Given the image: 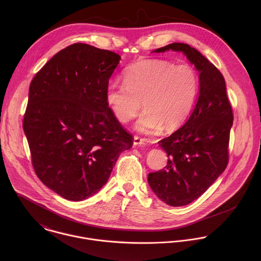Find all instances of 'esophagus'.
<instances>
[{
    "label": "esophagus",
    "instance_id": "esophagus-1",
    "mask_svg": "<svg viewBox=\"0 0 261 261\" xmlns=\"http://www.w3.org/2000/svg\"><path fill=\"white\" fill-rule=\"evenodd\" d=\"M145 142H146V141H145L144 139H142V138H140V137H138V136H135V137H134V145H135V146L144 145Z\"/></svg>",
    "mask_w": 261,
    "mask_h": 261
}]
</instances>
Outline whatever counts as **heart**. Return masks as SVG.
I'll list each match as a JSON object with an SVG mask.
<instances>
[{
    "instance_id": "heart-1",
    "label": "heart",
    "mask_w": 261,
    "mask_h": 261,
    "mask_svg": "<svg viewBox=\"0 0 261 261\" xmlns=\"http://www.w3.org/2000/svg\"><path fill=\"white\" fill-rule=\"evenodd\" d=\"M199 92V76L189 64L163 59L142 60L124 72V83L112 80L106 100L115 118L127 122L143 108L135 127L145 134L173 130L190 115Z\"/></svg>"
}]
</instances>
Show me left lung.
Listing matches in <instances>:
<instances>
[{
    "label": "left lung",
    "instance_id": "8db88e82",
    "mask_svg": "<svg viewBox=\"0 0 261 261\" xmlns=\"http://www.w3.org/2000/svg\"><path fill=\"white\" fill-rule=\"evenodd\" d=\"M182 52L199 72V96L186 123L159 142L167 166L149 173L152 192L166 204L179 207L198 199L222 174L228 164L233 113L221 72L198 50L184 43L155 49Z\"/></svg>",
    "mask_w": 261,
    "mask_h": 261
}]
</instances>
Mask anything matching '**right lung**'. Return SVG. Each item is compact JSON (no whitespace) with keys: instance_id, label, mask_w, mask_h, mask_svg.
Segmentation results:
<instances>
[{"instance_id":"add662e5","label":"right lung","mask_w":261,"mask_h":261,"mask_svg":"<svg viewBox=\"0 0 261 261\" xmlns=\"http://www.w3.org/2000/svg\"><path fill=\"white\" fill-rule=\"evenodd\" d=\"M120 56L75 43L35 75L23 120L41 182L70 201H82L107 184L120 154L133 147L106 100Z\"/></svg>"}]
</instances>
